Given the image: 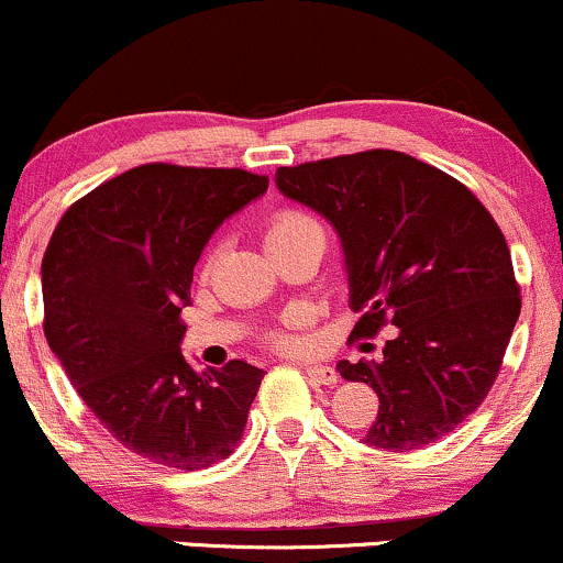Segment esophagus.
Listing matches in <instances>:
<instances>
[{
	"mask_svg": "<svg viewBox=\"0 0 563 563\" xmlns=\"http://www.w3.org/2000/svg\"><path fill=\"white\" fill-rule=\"evenodd\" d=\"M303 373H307L309 380H314V384H322V386H333L339 384V373L333 371L331 365H318V363H309L303 365Z\"/></svg>",
	"mask_w": 563,
	"mask_h": 563,
	"instance_id": "esophagus-1",
	"label": "esophagus"
}]
</instances>
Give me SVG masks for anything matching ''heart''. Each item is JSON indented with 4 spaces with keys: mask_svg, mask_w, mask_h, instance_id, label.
<instances>
[{
    "mask_svg": "<svg viewBox=\"0 0 563 563\" xmlns=\"http://www.w3.org/2000/svg\"><path fill=\"white\" fill-rule=\"evenodd\" d=\"M322 238L325 241V230H322V224L314 219L312 214H307V211L301 209H283L277 211V214L269 219L267 224V245H277V243H290V241H299V238ZM211 260L206 262V267H209ZM307 322V314L303 312H290L286 320H283V325L273 328V331L267 333V341L277 349H286V352H294V349L301 346V335H299V328Z\"/></svg>",
    "mask_w": 563,
    "mask_h": 563,
    "instance_id": "1",
    "label": "heart"
}]
</instances>
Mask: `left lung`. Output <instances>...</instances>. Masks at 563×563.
<instances>
[{"label":"left lung","mask_w":563,"mask_h":563,"mask_svg":"<svg viewBox=\"0 0 563 563\" xmlns=\"http://www.w3.org/2000/svg\"><path fill=\"white\" fill-rule=\"evenodd\" d=\"M275 183L339 232L354 339L397 328L378 360L335 365L378 394L365 444L407 452L448 437L493 389L521 312L493 214L455 177L399 151L280 166Z\"/></svg>","instance_id":"left-lung-1"}]
</instances>
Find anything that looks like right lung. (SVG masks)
<instances>
[{
  "label": "right lung",
  "mask_w": 563,
  "mask_h": 563,
  "mask_svg": "<svg viewBox=\"0 0 563 563\" xmlns=\"http://www.w3.org/2000/svg\"><path fill=\"white\" fill-rule=\"evenodd\" d=\"M243 169L142 164L63 214L42 260L44 335L115 442L196 471L241 442L262 367L196 371L179 341L192 267L224 219L267 192Z\"/></svg>",
  "instance_id": "obj_1"
}]
</instances>
